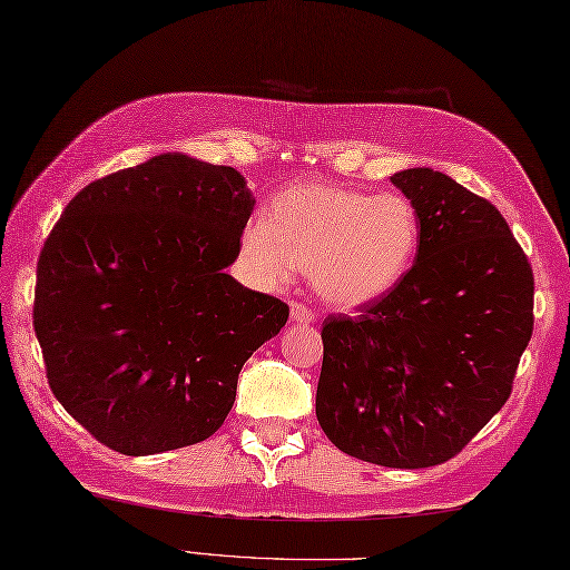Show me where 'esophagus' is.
Instances as JSON below:
<instances>
[{
  "instance_id": "1",
  "label": "esophagus",
  "mask_w": 570,
  "mask_h": 570,
  "mask_svg": "<svg viewBox=\"0 0 570 570\" xmlns=\"http://www.w3.org/2000/svg\"><path fill=\"white\" fill-rule=\"evenodd\" d=\"M292 321H294V323L308 325V323L316 321V311H311L308 306H304V304H298V301H294V304H292Z\"/></svg>"
}]
</instances>
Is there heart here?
<instances>
[{
  "mask_svg": "<svg viewBox=\"0 0 570 570\" xmlns=\"http://www.w3.org/2000/svg\"><path fill=\"white\" fill-rule=\"evenodd\" d=\"M421 247L419 210L399 193L372 196L335 184H294L269 203L266 220L247 225L242 249L286 282L308 272L325 304L365 306L409 274Z\"/></svg>",
  "mask_w": 570,
  "mask_h": 570,
  "instance_id": "b5f03b06",
  "label": "heart"
}]
</instances>
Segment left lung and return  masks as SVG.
I'll list each match as a JSON object with an SVG mask.
<instances>
[{
  "label": "left lung",
  "instance_id": "8db88e82",
  "mask_svg": "<svg viewBox=\"0 0 570 570\" xmlns=\"http://www.w3.org/2000/svg\"><path fill=\"white\" fill-rule=\"evenodd\" d=\"M392 184L421 247L390 294L323 323L316 416L343 453L384 468L458 455L512 394L534 331V274L502 213L433 168Z\"/></svg>",
  "mask_w": 570,
  "mask_h": 570
}]
</instances>
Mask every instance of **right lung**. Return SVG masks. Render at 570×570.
Here are the masks:
<instances>
[{
  "label": "right lung",
  "instance_id": "right-lung-1",
  "mask_svg": "<svg viewBox=\"0 0 570 570\" xmlns=\"http://www.w3.org/2000/svg\"><path fill=\"white\" fill-rule=\"evenodd\" d=\"M254 198L233 166L159 154L92 180L36 266L48 386L102 445L154 455L223 426L237 377L288 306L225 266Z\"/></svg>",
  "mask_w": 570,
  "mask_h": 570
}]
</instances>
